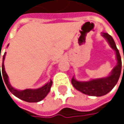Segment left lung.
I'll use <instances>...</instances> for the list:
<instances>
[{
	"instance_id": "obj_1",
	"label": "left lung",
	"mask_w": 124,
	"mask_h": 124,
	"mask_svg": "<svg viewBox=\"0 0 124 124\" xmlns=\"http://www.w3.org/2000/svg\"><path fill=\"white\" fill-rule=\"evenodd\" d=\"M102 36L107 39L112 49L115 50L116 54V59L118 62L116 66L112 70L111 75L106 78L95 79L88 82L77 81L74 78V77L72 78L71 80L72 85L75 89L82 92L84 94L91 96H102L109 93L116 85L121 72V58L113 39L111 35L107 33H103Z\"/></svg>"
}]
</instances>
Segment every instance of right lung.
I'll list each match as a JSON object with an SVG mask.
<instances>
[{
	"mask_svg": "<svg viewBox=\"0 0 124 124\" xmlns=\"http://www.w3.org/2000/svg\"><path fill=\"white\" fill-rule=\"evenodd\" d=\"M6 54V53H4V55L3 57V64H2V75L3 76H1V74H0V80L2 78V80H3V83L5 82L6 86L8 88V90L11 91V93H12L15 96H16L17 98H18L24 101L29 102V103H35V102H39V101H41V100H43L46 96V95L49 93V92L50 91V88L52 85V81L50 80L48 83H46L43 87H41L40 88H38V89H35V90L26 89V90H18L13 88L10 85V83L8 82V75H7V74H6V72L5 71V68H4L3 62H4V60H5ZM2 77H3V78H2Z\"/></svg>",
	"mask_w": 124,
	"mask_h": 124,
	"instance_id": "right-lung-1",
	"label": "right lung"
}]
</instances>
